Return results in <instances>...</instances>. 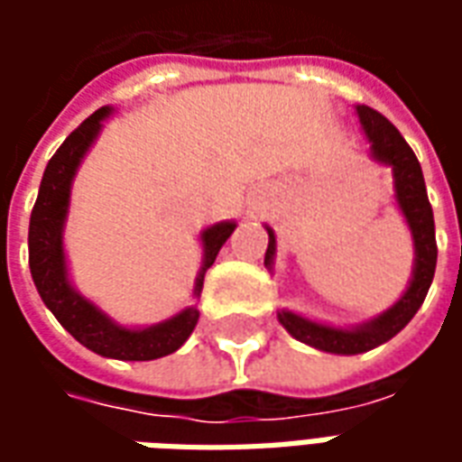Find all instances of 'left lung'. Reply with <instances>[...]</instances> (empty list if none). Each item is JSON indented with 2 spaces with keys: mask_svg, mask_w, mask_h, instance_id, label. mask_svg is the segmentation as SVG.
I'll return each instance as SVG.
<instances>
[{
  "mask_svg": "<svg viewBox=\"0 0 462 462\" xmlns=\"http://www.w3.org/2000/svg\"><path fill=\"white\" fill-rule=\"evenodd\" d=\"M356 116L361 131L366 135L371 158L393 171L398 210L403 212L408 222L416 260H413V274H411L403 297L393 307H388L386 311H381L378 317L364 321L358 327H348V329L329 327V324L300 317L290 310L277 311L280 324L294 339L319 348V351H327V354H341V356L364 354V351H371V348L386 344L388 339H393L420 310V304L430 290L433 274H436L438 260L433 208L428 202L426 180H423V171H420L416 152L411 151V145L403 141V135L386 116H381L368 106H356ZM267 235H270V245L264 252V264H267V270H272L274 254H277V237H274L272 227H267Z\"/></svg>",
  "mask_w": 462,
  "mask_h": 462,
  "instance_id": "left-lung-1",
  "label": "left lung"
}]
</instances>
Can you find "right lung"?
Here are the masks:
<instances>
[{"label": "right lung", "mask_w": 462, "mask_h": 462, "mask_svg": "<svg viewBox=\"0 0 462 462\" xmlns=\"http://www.w3.org/2000/svg\"><path fill=\"white\" fill-rule=\"evenodd\" d=\"M111 114L114 108L104 106L88 116L61 143V148L46 165L44 178L39 185V198L29 220V270H32V280L42 301L76 341H81L86 348L106 358L152 361V358L178 351L188 341L200 317L198 307H185L171 319L143 327V329L121 327L98 310L94 301H88L74 290V284L69 280V267H66L64 225L69 215V200H71V182L84 155L94 145L104 128V121ZM235 227H237L235 222L225 220L200 232L202 267L195 277L192 297H200L205 272L210 270L217 252L235 232Z\"/></svg>", "instance_id": "add662e5"}]
</instances>
